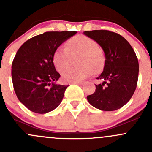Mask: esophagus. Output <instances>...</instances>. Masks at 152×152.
<instances>
[{"label":"esophagus","mask_w":152,"mask_h":152,"mask_svg":"<svg viewBox=\"0 0 152 152\" xmlns=\"http://www.w3.org/2000/svg\"><path fill=\"white\" fill-rule=\"evenodd\" d=\"M73 84H76V85H82L84 84V82H73Z\"/></svg>","instance_id":"obj_1"}]
</instances>
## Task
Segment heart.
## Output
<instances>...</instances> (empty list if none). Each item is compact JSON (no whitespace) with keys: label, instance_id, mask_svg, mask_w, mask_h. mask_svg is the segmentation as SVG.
Here are the masks:
<instances>
[{"label":"heart","instance_id":"obj_1","mask_svg":"<svg viewBox=\"0 0 152 152\" xmlns=\"http://www.w3.org/2000/svg\"><path fill=\"white\" fill-rule=\"evenodd\" d=\"M65 48H58L53 54V64L56 70L59 72L66 70L76 57V64L79 66L69 69L63 73L64 82H81L94 72L99 73L104 68V53L94 39L85 35H77L69 39Z\"/></svg>","mask_w":152,"mask_h":152}]
</instances>
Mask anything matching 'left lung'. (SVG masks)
Returning <instances> with one entry per match:
<instances>
[{"instance_id":"8db88e82","label":"left lung","mask_w":152,"mask_h":152,"mask_svg":"<svg viewBox=\"0 0 152 152\" xmlns=\"http://www.w3.org/2000/svg\"><path fill=\"white\" fill-rule=\"evenodd\" d=\"M101 45L105 64L97 78L104 81L96 85V91L87 96L89 103L103 111H114L124 107L135 91L139 64L134 50L121 35L108 30L84 32Z\"/></svg>"}]
</instances>
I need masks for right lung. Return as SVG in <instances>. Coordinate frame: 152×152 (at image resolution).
Here are the masks:
<instances>
[{
  "mask_svg": "<svg viewBox=\"0 0 152 152\" xmlns=\"http://www.w3.org/2000/svg\"><path fill=\"white\" fill-rule=\"evenodd\" d=\"M77 31H47L28 39L18 49L12 65L14 90L29 110L45 114L62 102L68 86L53 83L60 77L53 62L57 48Z\"/></svg>",
  "mask_w": 152,
  "mask_h": 152,
  "instance_id": "add662e5",
  "label": "right lung"
}]
</instances>
